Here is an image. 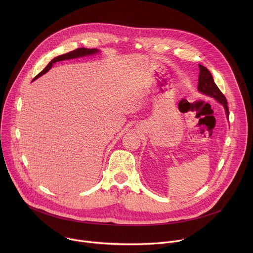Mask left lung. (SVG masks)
<instances>
[{"label": "left lung", "mask_w": 253, "mask_h": 253, "mask_svg": "<svg viewBox=\"0 0 253 253\" xmlns=\"http://www.w3.org/2000/svg\"><path fill=\"white\" fill-rule=\"evenodd\" d=\"M198 91L204 95L210 96L218 101L225 109L226 117L229 118V110L227 107V101L225 96L221 93L219 88L214 83L213 77L207 68L199 65V77H198Z\"/></svg>", "instance_id": "left-lung-1"}]
</instances>
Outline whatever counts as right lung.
Here are the masks:
<instances>
[{
    "mask_svg": "<svg viewBox=\"0 0 253 253\" xmlns=\"http://www.w3.org/2000/svg\"><path fill=\"white\" fill-rule=\"evenodd\" d=\"M100 51L99 50H97V49H87V48H78V49H76V50H74V51H72V52H69V53H67V54H64V55H61V56H58V57H56V58H54L47 66H46V68L42 71V72H40V73L36 76L35 78H34V80H36V79H38L39 77H41L42 75H44V74H46L47 72L53 67V65L55 64V63H57V62H60V61H64V60H71V59H76V58H81V57H86V56H91V55H95V54H97V53H99Z\"/></svg>",
    "mask_w": 253,
    "mask_h": 253,
    "instance_id": "right-lung-1",
    "label": "right lung"
}]
</instances>
